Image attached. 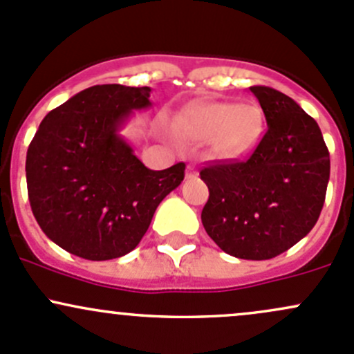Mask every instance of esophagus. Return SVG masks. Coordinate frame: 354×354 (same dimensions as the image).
<instances>
[{
    "mask_svg": "<svg viewBox=\"0 0 354 354\" xmlns=\"http://www.w3.org/2000/svg\"><path fill=\"white\" fill-rule=\"evenodd\" d=\"M196 174H198V171H196V167L193 165H189L187 167V178H195Z\"/></svg>",
    "mask_w": 354,
    "mask_h": 354,
    "instance_id": "34e87169",
    "label": "esophagus"
}]
</instances>
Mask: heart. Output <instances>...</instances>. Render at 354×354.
<instances>
[{
  "instance_id": "1",
  "label": "heart",
  "mask_w": 354,
  "mask_h": 354,
  "mask_svg": "<svg viewBox=\"0 0 354 354\" xmlns=\"http://www.w3.org/2000/svg\"><path fill=\"white\" fill-rule=\"evenodd\" d=\"M171 130L181 140L202 144L218 159H237L251 152L263 133V115L252 105L230 102H195L171 118Z\"/></svg>"
}]
</instances>
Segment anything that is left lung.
Segmentation results:
<instances>
[{"instance_id":"left-lung-1","label":"left lung","mask_w":354,"mask_h":354,"mask_svg":"<svg viewBox=\"0 0 354 354\" xmlns=\"http://www.w3.org/2000/svg\"><path fill=\"white\" fill-rule=\"evenodd\" d=\"M268 130L249 159L200 171L202 224L234 258L271 259L304 239L321 215L330 161L317 122L290 96L251 86Z\"/></svg>"}]
</instances>
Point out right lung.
<instances>
[{"instance_id":"right-lung-1","label":"right lung","mask_w":354,"mask_h":354,"mask_svg":"<svg viewBox=\"0 0 354 354\" xmlns=\"http://www.w3.org/2000/svg\"><path fill=\"white\" fill-rule=\"evenodd\" d=\"M151 88L96 84L46 115L27 151L28 200L52 243L89 261L132 251L185 165L152 171L122 136Z\"/></svg>"}]
</instances>
